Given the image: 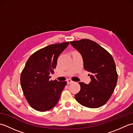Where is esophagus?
Masks as SVG:
<instances>
[{
  "instance_id": "1",
  "label": "esophagus",
  "mask_w": 133,
  "mask_h": 133,
  "mask_svg": "<svg viewBox=\"0 0 133 133\" xmlns=\"http://www.w3.org/2000/svg\"><path fill=\"white\" fill-rule=\"evenodd\" d=\"M67 84H70V83H72L73 81L71 79H69L67 80Z\"/></svg>"
}]
</instances>
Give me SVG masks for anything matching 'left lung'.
<instances>
[{"label":"left lung","instance_id":"obj_1","mask_svg":"<svg viewBox=\"0 0 133 133\" xmlns=\"http://www.w3.org/2000/svg\"><path fill=\"white\" fill-rule=\"evenodd\" d=\"M82 56L84 70L90 72L91 82H79V92L75 95L78 103L89 108H98L105 104L117 85L118 75L114 59L96 42L87 39L70 42Z\"/></svg>","mask_w":133,"mask_h":133}]
</instances>
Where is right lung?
<instances>
[{"label":"right lung","instance_id":"1","mask_svg":"<svg viewBox=\"0 0 133 133\" xmlns=\"http://www.w3.org/2000/svg\"><path fill=\"white\" fill-rule=\"evenodd\" d=\"M69 42L50 44L30 56L21 76L24 97L33 109L46 111L53 108L60 98L66 81H50L57 59Z\"/></svg>","mask_w":133,"mask_h":133}]
</instances>
